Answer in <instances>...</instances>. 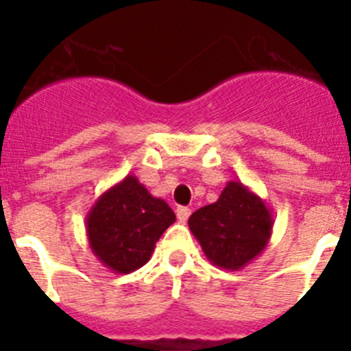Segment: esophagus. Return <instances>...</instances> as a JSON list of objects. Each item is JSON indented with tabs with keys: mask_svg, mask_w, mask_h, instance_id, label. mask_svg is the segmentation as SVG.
<instances>
[{
	"mask_svg": "<svg viewBox=\"0 0 351 351\" xmlns=\"http://www.w3.org/2000/svg\"><path fill=\"white\" fill-rule=\"evenodd\" d=\"M176 214H178L179 221H186V219L190 218L191 209H188V207H178V209H176Z\"/></svg>",
	"mask_w": 351,
	"mask_h": 351,
	"instance_id": "esophagus-1",
	"label": "esophagus"
}]
</instances>
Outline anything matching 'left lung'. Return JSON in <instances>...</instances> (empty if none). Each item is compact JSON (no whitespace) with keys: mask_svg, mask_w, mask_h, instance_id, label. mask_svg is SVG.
<instances>
[{"mask_svg":"<svg viewBox=\"0 0 351 351\" xmlns=\"http://www.w3.org/2000/svg\"><path fill=\"white\" fill-rule=\"evenodd\" d=\"M188 225L210 263L241 271L265 250L274 221L265 200L230 181L216 202L191 214Z\"/></svg>","mask_w":351,"mask_h":351,"instance_id":"1","label":"left lung"}]
</instances>
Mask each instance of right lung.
<instances>
[{
    "instance_id": "1",
    "label": "right lung",
    "mask_w": 351,
    "mask_h": 351,
    "mask_svg": "<svg viewBox=\"0 0 351 351\" xmlns=\"http://www.w3.org/2000/svg\"><path fill=\"white\" fill-rule=\"evenodd\" d=\"M176 221L169 204L153 197L135 176L98 197L86 216L89 247L105 267L130 274L149 262L161 234Z\"/></svg>"
}]
</instances>
